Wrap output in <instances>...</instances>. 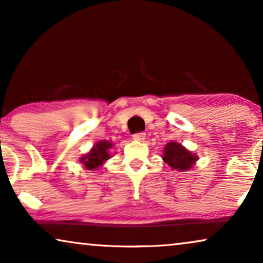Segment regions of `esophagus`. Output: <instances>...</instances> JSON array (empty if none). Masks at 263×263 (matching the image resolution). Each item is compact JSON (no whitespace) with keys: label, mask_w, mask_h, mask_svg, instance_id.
I'll return each mask as SVG.
<instances>
[{"label":"esophagus","mask_w":263,"mask_h":263,"mask_svg":"<svg viewBox=\"0 0 263 263\" xmlns=\"http://www.w3.org/2000/svg\"><path fill=\"white\" fill-rule=\"evenodd\" d=\"M133 139H134L135 141H140V142H142V141H145V139H146V134H145V133H136V134L133 135Z\"/></svg>","instance_id":"esophagus-1"}]
</instances>
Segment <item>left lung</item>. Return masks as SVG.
Wrapping results in <instances>:
<instances>
[{"mask_svg":"<svg viewBox=\"0 0 263 263\" xmlns=\"http://www.w3.org/2000/svg\"><path fill=\"white\" fill-rule=\"evenodd\" d=\"M163 151L164 152L161 158H163L164 163L167 164L172 170L179 172L193 168L196 161L199 160L195 153L186 149L182 143L174 141V140L167 142Z\"/></svg>","mask_w":263,"mask_h":263,"instance_id":"obj_1","label":"left lung"}]
</instances>
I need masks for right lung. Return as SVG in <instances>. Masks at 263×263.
<instances>
[{"instance_id": "add662e5", "label": "right lung", "mask_w": 263, "mask_h": 263, "mask_svg": "<svg viewBox=\"0 0 263 263\" xmlns=\"http://www.w3.org/2000/svg\"><path fill=\"white\" fill-rule=\"evenodd\" d=\"M115 145L111 141H98L89 149L88 153L80 158V163L84 165L86 170H97L105 164L111 158V148Z\"/></svg>"}]
</instances>
